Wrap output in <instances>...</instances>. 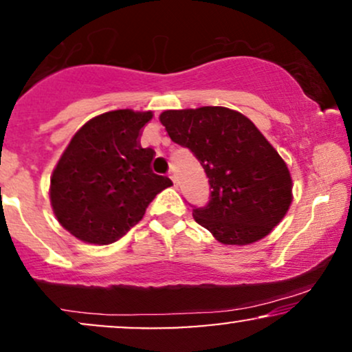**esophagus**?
I'll list each match as a JSON object with an SVG mask.
<instances>
[{"mask_svg": "<svg viewBox=\"0 0 352 352\" xmlns=\"http://www.w3.org/2000/svg\"><path fill=\"white\" fill-rule=\"evenodd\" d=\"M168 177H170V180L173 182V187H177V179H175V173H173V172L170 170V173H168Z\"/></svg>", "mask_w": 352, "mask_h": 352, "instance_id": "34e87169", "label": "esophagus"}]
</instances>
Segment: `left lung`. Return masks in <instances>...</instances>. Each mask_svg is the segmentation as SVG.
<instances>
[{
    "label": "left lung",
    "instance_id": "1",
    "mask_svg": "<svg viewBox=\"0 0 352 352\" xmlns=\"http://www.w3.org/2000/svg\"><path fill=\"white\" fill-rule=\"evenodd\" d=\"M160 122L207 173L208 204L193 207V218L220 243H253L280 223L293 200L292 175L248 117L227 107H200L165 111Z\"/></svg>",
    "mask_w": 352,
    "mask_h": 352
}]
</instances>
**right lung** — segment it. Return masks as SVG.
<instances>
[{
	"instance_id": "obj_1",
	"label": "right lung",
	"mask_w": 352,
	"mask_h": 352,
	"mask_svg": "<svg viewBox=\"0 0 352 352\" xmlns=\"http://www.w3.org/2000/svg\"><path fill=\"white\" fill-rule=\"evenodd\" d=\"M152 112L131 109L91 119L72 137L51 177V205L71 235L109 245L142 220L168 177L151 170L155 155L140 147V131Z\"/></svg>"
}]
</instances>
